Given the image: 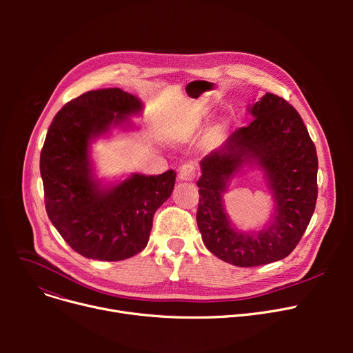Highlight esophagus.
I'll use <instances>...</instances> for the list:
<instances>
[{
	"instance_id": "esophagus-1",
	"label": "esophagus",
	"mask_w": 353,
	"mask_h": 353,
	"mask_svg": "<svg viewBox=\"0 0 353 353\" xmlns=\"http://www.w3.org/2000/svg\"><path fill=\"white\" fill-rule=\"evenodd\" d=\"M196 177V167L192 163H186L180 167L179 179L181 181H192Z\"/></svg>"
}]
</instances>
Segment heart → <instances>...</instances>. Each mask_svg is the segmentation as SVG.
Here are the masks:
<instances>
[{"label": "heart", "instance_id": "1", "mask_svg": "<svg viewBox=\"0 0 353 353\" xmlns=\"http://www.w3.org/2000/svg\"><path fill=\"white\" fill-rule=\"evenodd\" d=\"M212 117H213V111L210 110V108H208V107H205L201 110V113H200V120H199V123H197V125H194V128H200L201 127V124H205V123H209L210 120H212ZM225 123H220L219 125H216L214 128H213V132H212V134H210V143H216L219 139H220V136L223 134V132H225Z\"/></svg>", "mask_w": 353, "mask_h": 353}]
</instances>
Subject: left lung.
Wrapping results in <instances>:
<instances>
[{
    "instance_id": "1",
    "label": "left lung",
    "mask_w": 353,
    "mask_h": 353,
    "mask_svg": "<svg viewBox=\"0 0 353 353\" xmlns=\"http://www.w3.org/2000/svg\"><path fill=\"white\" fill-rule=\"evenodd\" d=\"M248 111L254 120L203 157L197 180L196 220L203 243L239 268L268 265L290 254L318 197L316 148L298 111L270 92ZM243 168L263 172L274 200L271 219L261 231H239L225 212L223 196Z\"/></svg>"
}]
</instances>
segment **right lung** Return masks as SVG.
<instances>
[{"label": "right lung", "instance_id": "1", "mask_svg": "<svg viewBox=\"0 0 353 353\" xmlns=\"http://www.w3.org/2000/svg\"><path fill=\"white\" fill-rule=\"evenodd\" d=\"M143 103L121 88L87 91L55 114L40 156L46 210L71 249L87 259L117 262L140 253L153 216L170 197L176 172L132 173L103 184L96 177L91 143L119 127L134 128Z\"/></svg>", "mask_w": 353, "mask_h": 353}]
</instances>
